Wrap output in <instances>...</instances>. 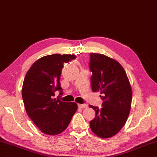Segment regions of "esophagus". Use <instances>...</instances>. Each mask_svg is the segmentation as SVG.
<instances>
[{"label": "esophagus", "instance_id": "1", "mask_svg": "<svg viewBox=\"0 0 157 157\" xmlns=\"http://www.w3.org/2000/svg\"><path fill=\"white\" fill-rule=\"evenodd\" d=\"M78 107L81 108H87V105L86 104H78Z\"/></svg>", "mask_w": 157, "mask_h": 157}]
</instances>
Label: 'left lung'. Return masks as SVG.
I'll use <instances>...</instances> for the list:
<instances>
[{
    "label": "left lung",
    "mask_w": 157,
    "mask_h": 157,
    "mask_svg": "<svg viewBox=\"0 0 157 157\" xmlns=\"http://www.w3.org/2000/svg\"><path fill=\"white\" fill-rule=\"evenodd\" d=\"M89 69L92 90L100 91L103 100L101 108L89 105L95 112L90 129L99 137L109 138L127 121L132 95L130 82L118 62L101 54H90Z\"/></svg>",
    "instance_id": "1"
}]
</instances>
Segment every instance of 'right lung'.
<instances>
[{
    "mask_svg": "<svg viewBox=\"0 0 157 157\" xmlns=\"http://www.w3.org/2000/svg\"><path fill=\"white\" fill-rule=\"evenodd\" d=\"M75 55L53 54L42 57L31 67L25 75L22 97L27 115L42 132L49 135L61 133L69 126L78 109L74 102L53 98L56 91L63 94L60 75L64 63Z\"/></svg>",
    "mask_w": 157,
    "mask_h": 157,
    "instance_id": "add662e5",
    "label": "right lung"
}]
</instances>
